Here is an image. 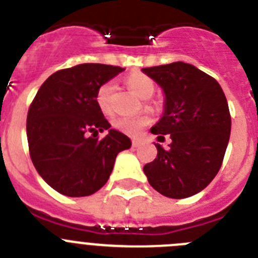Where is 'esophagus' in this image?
Returning a JSON list of instances; mask_svg holds the SVG:
<instances>
[{
  "label": "esophagus",
  "mask_w": 258,
  "mask_h": 258,
  "mask_svg": "<svg viewBox=\"0 0 258 258\" xmlns=\"http://www.w3.org/2000/svg\"><path fill=\"white\" fill-rule=\"evenodd\" d=\"M141 145H142V141H140V140L132 141V146H133V147H138V146H141Z\"/></svg>",
  "instance_id": "1"
}]
</instances>
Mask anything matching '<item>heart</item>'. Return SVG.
Listing matches in <instances>:
<instances>
[{
	"label": "heart",
	"mask_w": 258,
	"mask_h": 258,
	"mask_svg": "<svg viewBox=\"0 0 258 258\" xmlns=\"http://www.w3.org/2000/svg\"><path fill=\"white\" fill-rule=\"evenodd\" d=\"M126 85L142 98H149L154 94L155 92V81L149 76V75L143 74L141 71H134L132 74L127 75L126 77ZM115 83L113 81H106L102 84L97 90L95 94V102L102 112L109 115L112 112V97L115 93ZM150 118L146 115H136V116H127L122 115L118 116L113 120V126L117 131L127 134V136H138L143 131V127L149 124Z\"/></svg>",
	"instance_id": "b5f03b06"
}]
</instances>
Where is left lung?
I'll list each match as a JSON object with an SVG mask.
<instances>
[{
  "label": "left lung",
  "instance_id": "obj_1",
  "mask_svg": "<svg viewBox=\"0 0 258 258\" xmlns=\"http://www.w3.org/2000/svg\"><path fill=\"white\" fill-rule=\"evenodd\" d=\"M165 93V112L152 126L164 150L143 166L150 184L164 197L183 199L206 188L222 165L231 131L229 104L220 84L197 67L175 61L142 68Z\"/></svg>",
  "mask_w": 258,
  "mask_h": 258
}]
</instances>
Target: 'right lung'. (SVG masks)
<instances>
[{"mask_svg": "<svg viewBox=\"0 0 258 258\" xmlns=\"http://www.w3.org/2000/svg\"><path fill=\"white\" fill-rule=\"evenodd\" d=\"M118 66L84 63L56 71L33 98L27 115L29 156L38 174L59 194L80 198L103 187L117 154L131 147L95 102L98 88L122 72Z\"/></svg>", "mask_w": 258, "mask_h": 258, "instance_id": "obj_1", "label": "right lung"}]
</instances>
